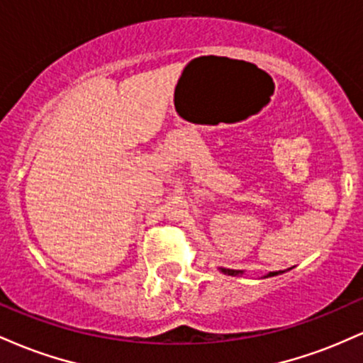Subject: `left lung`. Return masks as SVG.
<instances>
[{
    "label": "left lung",
    "mask_w": 363,
    "mask_h": 363,
    "mask_svg": "<svg viewBox=\"0 0 363 363\" xmlns=\"http://www.w3.org/2000/svg\"><path fill=\"white\" fill-rule=\"evenodd\" d=\"M220 272L225 273V274H230V277H237V274H242L244 272H240V269H227V268H220ZM283 272H273V273H268L264 278L268 277H277V274H281Z\"/></svg>",
    "instance_id": "8db88e82"
}]
</instances>
